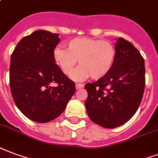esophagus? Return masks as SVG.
Here are the masks:
<instances>
[{
	"label": "esophagus",
	"instance_id": "esophagus-1",
	"mask_svg": "<svg viewBox=\"0 0 158 158\" xmlns=\"http://www.w3.org/2000/svg\"><path fill=\"white\" fill-rule=\"evenodd\" d=\"M76 89H82V88H84V86H85V85H83V84H76Z\"/></svg>",
	"mask_w": 158,
	"mask_h": 158
}]
</instances>
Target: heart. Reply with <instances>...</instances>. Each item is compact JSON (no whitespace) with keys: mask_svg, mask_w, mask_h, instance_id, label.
<instances>
[{"mask_svg":"<svg viewBox=\"0 0 158 158\" xmlns=\"http://www.w3.org/2000/svg\"><path fill=\"white\" fill-rule=\"evenodd\" d=\"M116 51L110 42L89 37L73 38L68 43V50L56 48L53 60L64 74L70 76L77 61L79 67L73 78L83 80L89 76L93 79L104 78L110 71L115 63Z\"/></svg>","mask_w":158,"mask_h":158,"instance_id":"1","label":"heart"}]
</instances>
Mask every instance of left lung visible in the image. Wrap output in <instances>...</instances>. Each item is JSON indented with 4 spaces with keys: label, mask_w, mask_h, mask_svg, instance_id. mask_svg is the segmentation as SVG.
Instances as JSON below:
<instances>
[{
    "label": "left lung",
    "mask_w": 158,
    "mask_h": 158,
    "mask_svg": "<svg viewBox=\"0 0 158 158\" xmlns=\"http://www.w3.org/2000/svg\"><path fill=\"white\" fill-rule=\"evenodd\" d=\"M115 63L102 79L85 86L89 117L105 128H115L132 117L145 89V62L132 43L122 37L115 43Z\"/></svg>",
    "instance_id": "left-lung-1"
}]
</instances>
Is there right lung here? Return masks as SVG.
I'll return each instance as SVG.
<instances>
[{
    "label": "right lung",
    "instance_id": "1",
    "mask_svg": "<svg viewBox=\"0 0 158 158\" xmlns=\"http://www.w3.org/2000/svg\"><path fill=\"white\" fill-rule=\"evenodd\" d=\"M58 33L37 30L17 43L10 65V88L23 115L38 123L54 120L75 93V84L53 60ZM56 83L57 86L51 84Z\"/></svg>",
    "mask_w": 158,
    "mask_h": 158
}]
</instances>
